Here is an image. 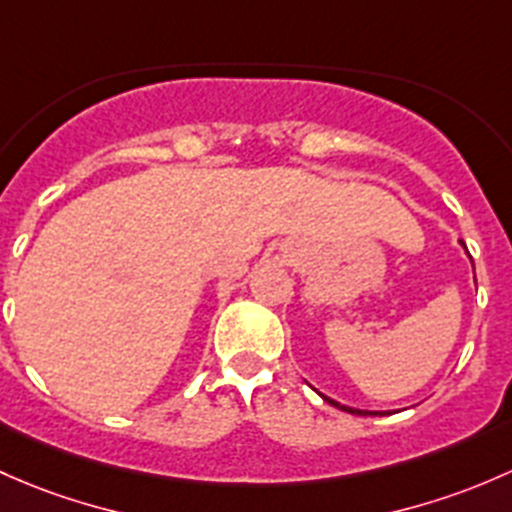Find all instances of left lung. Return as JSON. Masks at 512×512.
Segmentation results:
<instances>
[{
  "instance_id": "left-lung-1",
  "label": "left lung",
  "mask_w": 512,
  "mask_h": 512,
  "mask_svg": "<svg viewBox=\"0 0 512 512\" xmlns=\"http://www.w3.org/2000/svg\"><path fill=\"white\" fill-rule=\"evenodd\" d=\"M458 244H461L463 249H466V244H463V241H458ZM473 278H476V273H473ZM320 397H323L325 402H328V404H333V407L342 409V412H347V414H357V416H384V412H370V409H355V407H345V404L335 402V399L325 397V394H320Z\"/></svg>"
}]
</instances>
